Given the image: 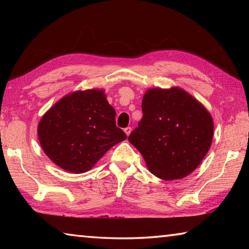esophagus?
I'll return each instance as SVG.
<instances>
[{
	"label": "esophagus",
	"mask_w": 249,
	"mask_h": 249,
	"mask_svg": "<svg viewBox=\"0 0 249 249\" xmlns=\"http://www.w3.org/2000/svg\"><path fill=\"white\" fill-rule=\"evenodd\" d=\"M124 132H125L126 135H127V136H129L130 132H132V127H126V128H124Z\"/></svg>",
	"instance_id": "1"
}]
</instances>
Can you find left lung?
Masks as SVG:
<instances>
[{
	"label": "left lung",
	"instance_id": "left-lung-1",
	"mask_svg": "<svg viewBox=\"0 0 249 249\" xmlns=\"http://www.w3.org/2000/svg\"><path fill=\"white\" fill-rule=\"evenodd\" d=\"M142 109V119L128 141L141 151L149 171L168 181L190 175L213 140L210 113L180 88L148 90Z\"/></svg>",
	"mask_w": 249,
	"mask_h": 249
}]
</instances>
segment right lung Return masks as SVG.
I'll return each instance as SVG.
<instances>
[{
	"mask_svg": "<svg viewBox=\"0 0 249 249\" xmlns=\"http://www.w3.org/2000/svg\"><path fill=\"white\" fill-rule=\"evenodd\" d=\"M37 132L45 154L72 174L90 170L111 147L126 140L104 91L95 89L58 101L41 117Z\"/></svg>",
	"mask_w": 249,
	"mask_h": 249,
	"instance_id": "right-lung-1",
	"label": "right lung"
}]
</instances>
